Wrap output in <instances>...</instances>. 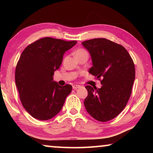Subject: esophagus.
<instances>
[{
    "label": "esophagus",
    "instance_id": "obj_1",
    "mask_svg": "<svg viewBox=\"0 0 153 153\" xmlns=\"http://www.w3.org/2000/svg\"><path fill=\"white\" fill-rule=\"evenodd\" d=\"M80 88V86H79V85H74V86H73V89L74 90H76L77 88Z\"/></svg>",
    "mask_w": 153,
    "mask_h": 153
}]
</instances>
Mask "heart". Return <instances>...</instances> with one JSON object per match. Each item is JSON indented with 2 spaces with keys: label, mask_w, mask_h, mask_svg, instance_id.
I'll use <instances>...</instances> for the list:
<instances>
[{
  "label": "heart",
  "mask_w": 153,
  "mask_h": 153,
  "mask_svg": "<svg viewBox=\"0 0 153 153\" xmlns=\"http://www.w3.org/2000/svg\"><path fill=\"white\" fill-rule=\"evenodd\" d=\"M86 51H85L84 49H83V48H79V49H78V50H77V51H76V55H77V54H81V53H86Z\"/></svg>",
  "instance_id": "obj_1"
}]
</instances>
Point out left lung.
<instances>
[{"instance_id":"8db88e82","label":"left lung","mask_w":153,"mask_h":153,"mask_svg":"<svg viewBox=\"0 0 153 153\" xmlns=\"http://www.w3.org/2000/svg\"><path fill=\"white\" fill-rule=\"evenodd\" d=\"M82 45L91 56L89 73L102 79L100 88L86 86L85 107L98 121L113 120L123 110L130 97L135 79L134 61L123 46L106 38L88 40Z\"/></svg>"}]
</instances>
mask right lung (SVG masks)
<instances>
[{"label": "right lung", "instance_id": "right-lung-1", "mask_svg": "<svg viewBox=\"0 0 153 153\" xmlns=\"http://www.w3.org/2000/svg\"><path fill=\"white\" fill-rule=\"evenodd\" d=\"M77 42L46 37L28 45L15 69V84L23 107L33 118L45 121L58 114L71 92L69 84L53 81L65 51Z\"/></svg>", "mask_w": 153, "mask_h": 153}]
</instances>
